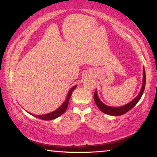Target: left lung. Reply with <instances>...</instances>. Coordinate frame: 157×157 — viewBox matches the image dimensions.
<instances>
[{"label":"left lung","mask_w":157,"mask_h":157,"mask_svg":"<svg viewBox=\"0 0 157 157\" xmlns=\"http://www.w3.org/2000/svg\"><path fill=\"white\" fill-rule=\"evenodd\" d=\"M145 68H143V85L142 88H141L139 94H138V96L136 97L134 99H133L132 101L129 102V104L124 105L123 106L120 107H112L109 106L105 105L104 103L101 101V100L99 99L98 95H97V90H95L94 94V99L95 101L97 107L99 108L101 112L104 113L108 114L109 115H113V116H119V115H122L123 114L126 113L132 109H133L136 105L138 101L140 99L141 97H142L143 92L145 90Z\"/></svg>","instance_id":"1"}]
</instances>
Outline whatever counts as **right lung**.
Segmentation results:
<instances>
[{"label":"right lung","mask_w":157,"mask_h":157,"mask_svg":"<svg viewBox=\"0 0 157 157\" xmlns=\"http://www.w3.org/2000/svg\"><path fill=\"white\" fill-rule=\"evenodd\" d=\"M76 87H77V86H74V87H72V88L70 89V90H69V92L67 93V97H66L65 101H64L63 104L61 105V106L59 107L57 110H54V111L49 113H48V114L40 115H32L31 113H28L31 114L32 115L35 116V117H37V118H39V119H41L42 120H51L56 119V118H57L58 117L60 116L62 114H63L66 111V110H67V106H68L69 99H70V97L71 95V94H72V92L74 90V89H75Z\"/></svg>","instance_id":"add662e5"}]
</instances>
